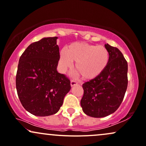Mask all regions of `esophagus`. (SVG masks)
<instances>
[{"instance_id": "esophagus-1", "label": "esophagus", "mask_w": 146, "mask_h": 146, "mask_svg": "<svg viewBox=\"0 0 146 146\" xmlns=\"http://www.w3.org/2000/svg\"><path fill=\"white\" fill-rule=\"evenodd\" d=\"M76 85H78V83L76 82L75 80H71V86H76Z\"/></svg>"}]
</instances>
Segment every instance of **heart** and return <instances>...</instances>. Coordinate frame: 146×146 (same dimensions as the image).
I'll return each instance as SVG.
<instances>
[{
  "label": "heart",
  "instance_id": "b5f03b06",
  "mask_svg": "<svg viewBox=\"0 0 146 146\" xmlns=\"http://www.w3.org/2000/svg\"><path fill=\"white\" fill-rule=\"evenodd\" d=\"M110 60L108 49L103 45L74 42L60 52V63L66 70L76 62L75 68L83 78L92 79L107 68Z\"/></svg>",
  "mask_w": 146,
  "mask_h": 146
}]
</instances>
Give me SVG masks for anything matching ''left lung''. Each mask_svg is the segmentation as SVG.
I'll return each instance as SVG.
<instances>
[{
    "instance_id": "1",
    "label": "left lung",
    "mask_w": 146,
    "mask_h": 146,
    "mask_svg": "<svg viewBox=\"0 0 146 146\" xmlns=\"http://www.w3.org/2000/svg\"><path fill=\"white\" fill-rule=\"evenodd\" d=\"M110 54L107 68L97 77L83 84L81 100L83 112L90 117H105L119 108L127 87V63L121 52L106 44Z\"/></svg>"
}]
</instances>
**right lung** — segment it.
<instances>
[{"label":"right lung","mask_w":146,"mask_h":146,"mask_svg":"<svg viewBox=\"0 0 146 146\" xmlns=\"http://www.w3.org/2000/svg\"><path fill=\"white\" fill-rule=\"evenodd\" d=\"M58 37L30 44L19 59L16 87L24 108L38 117L54 114L71 89L70 79L57 72L60 59Z\"/></svg>","instance_id":"add662e5"}]
</instances>
